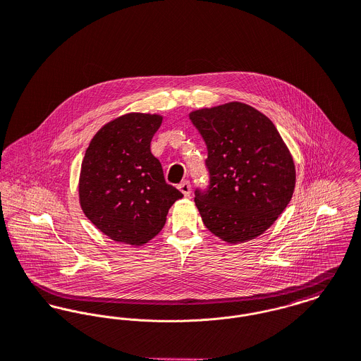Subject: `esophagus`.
Masks as SVG:
<instances>
[{"label": "esophagus", "instance_id": "1", "mask_svg": "<svg viewBox=\"0 0 361 361\" xmlns=\"http://www.w3.org/2000/svg\"><path fill=\"white\" fill-rule=\"evenodd\" d=\"M178 190L183 192V195L185 198H188L191 195V184L190 181H183L180 185H178Z\"/></svg>", "mask_w": 361, "mask_h": 361}]
</instances>
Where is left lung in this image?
I'll list each match as a JSON object with an SVG mask.
<instances>
[{
	"mask_svg": "<svg viewBox=\"0 0 361 361\" xmlns=\"http://www.w3.org/2000/svg\"><path fill=\"white\" fill-rule=\"evenodd\" d=\"M207 148L209 187L195 191L206 228L228 243L263 234L295 190V163L273 121L242 104L190 114Z\"/></svg>",
	"mask_w": 361,
	"mask_h": 361,
	"instance_id": "left-lung-1",
	"label": "left lung"
}]
</instances>
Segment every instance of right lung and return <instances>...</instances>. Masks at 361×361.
I'll return each instance as SVG.
<instances>
[{
  "label": "right lung",
  "instance_id": "1",
  "mask_svg": "<svg viewBox=\"0 0 361 361\" xmlns=\"http://www.w3.org/2000/svg\"><path fill=\"white\" fill-rule=\"evenodd\" d=\"M161 115L127 114L92 137L81 163L79 200L87 219L106 237L144 245L161 233L183 194L167 184L151 141Z\"/></svg>",
  "mask_w": 361,
  "mask_h": 361
}]
</instances>
